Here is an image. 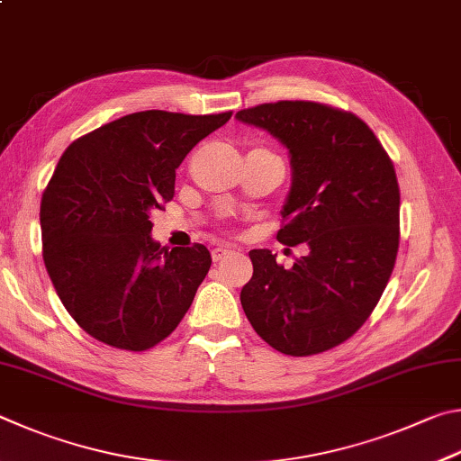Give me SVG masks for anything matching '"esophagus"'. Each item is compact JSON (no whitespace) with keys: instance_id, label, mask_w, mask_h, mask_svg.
<instances>
[{"instance_id":"34e87169","label":"esophagus","mask_w":461,"mask_h":461,"mask_svg":"<svg viewBox=\"0 0 461 461\" xmlns=\"http://www.w3.org/2000/svg\"><path fill=\"white\" fill-rule=\"evenodd\" d=\"M210 253H212V261L216 263V261H221V259H224V257L230 253V249H229V247H214V249H212V251H210Z\"/></svg>"}]
</instances>
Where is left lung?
<instances>
[{"label":"left lung","mask_w":461,"mask_h":461,"mask_svg":"<svg viewBox=\"0 0 461 461\" xmlns=\"http://www.w3.org/2000/svg\"><path fill=\"white\" fill-rule=\"evenodd\" d=\"M237 119L289 149L294 180L277 240L310 249L292 269L253 249L240 303L276 350L326 352L358 332L389 284L399 251L394 166L365 121L324 103H263Z\"/></svg>","instance_id":"8db88e82"}]
</instances>
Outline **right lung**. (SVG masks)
I'll return each mask as SVG.
<instances>
[{
  "instance_id": "right-lung-1",
  "label": "right lung",
  "mask_w": 461,
  "mask_h": 461,
  "mask_svg": "<svg viewBox=\"0 0 461 461\" xmlns=\"http://www.w3.org/2000/svg\"><path fill=\"white\" fill-rule=\"evenodd\" d=\"M232 111H140L72 141L40 204L42 257L72 320L113 348L143 352L174 332L210 269L204 245L161 247L151 210L176 169Z\"/></svg>"
}]
</instances>
